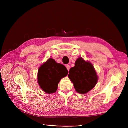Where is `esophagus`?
Listing matches in <instances>:
<instances>
[{"label": "esophagus", "instance_id": "esophagus-1", "mask_svg": "<svg viewBox=\"0 0 128 128\" xmlns=\"http://www.w3.org/2000/svg\"><path fill=\"white\" fill-rule=\"evenodd\" d=\"M66 68H67V70L69 71V69H70V66L68 65V64L66 65Z\"/></svg>", "mask_w": 128, "mask_h": 128}]
</instances>
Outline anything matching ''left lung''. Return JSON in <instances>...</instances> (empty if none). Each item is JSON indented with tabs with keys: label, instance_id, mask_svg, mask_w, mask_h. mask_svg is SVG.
<instances>
[{
	"label": "left lung",
	"instance_id": "1",
	"mask_svg": "<svg viewBox=\"0 0 128 128\" xmlns=\"http://www.w3.org/2000/svg\"><path fill=\"white\" fill-rule=\"evenodd\" d=\"M75 64V67L69 70V78L74 84L77 93L83 94H87L97 83L98 75L92 64L86 61L82 58H78Z\"/></svg>",
	"mask_w": 128,
	"mask_h": 128
}]
</instances>
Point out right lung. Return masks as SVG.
I'll return each mask as SVG.
<instances>
[{
	"mask_svg": "<svg viewBox=\"0 0 128 128\" xmlns=\"http://www.w3.org/2000/svg\"><path fill=\"white\" fill-rule=\"evenodd\" d=\"M64 66L50 58L38 69V83L40 88L48 94L55 93L61 78L68 75Z\"/></svg>",
	"mask_w": 128,
	"mask_h": 128,
	"instance_id": "obj_1",
	"label": "right lung"
}]
</instances>
